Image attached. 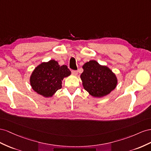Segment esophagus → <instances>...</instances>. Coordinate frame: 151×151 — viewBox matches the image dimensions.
Masks as SVG:
<instances>
[{"mask_svg":"<svg viewBox=\"0 0 151 151\" xmlns=\"http://www.w3.org/2000/svg\"><path fill=\"white\" fill-rule=\"evenodd\" d=\"M71 73H72V74L74 75H78V71H77V70H72Z\"/></svg>","mask_w":151,"mask_h":151,"instance_id":"esophagus-1","label":"esophagus"}]
</instances>
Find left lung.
<instances>
[{
	"instance_id": "left-lung-1",
	"label": "left lung",
	"mask_w": 151,
	"mask_h": 151,
	"mask_svg": "<svg viewBox=\"0 0 151 151\" xmlns=\"http://www.w3.org/2000/svg\"><path fill=\"white\" fill-rule=\"evenodd\" d=\"M80 75L83 87L94 97H102L113 90L118 80L114 73L106 66H102L95 60L85 63Z\"/></svg>"
}]
</instances>
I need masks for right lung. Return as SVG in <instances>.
Listing matches in <instances>:
<instances>
[{
  "instance_id": "add662e5",
  "label": "right lung",
  "mask_w": 151,
  "mask_h": 151,
  "mask_svg": "<svg viewBox=\"0 0 151 151\" xmlns=\"http://www.w3.org/2000/svg\"><path fill=\"white\" fill-rule=\"evenodd\" d=\"M71 75L67 66H60L52 59L37 66L30 76V85L34 91L44 97H51L62 87V80Z\"/></svg>"
}]
</instances>
